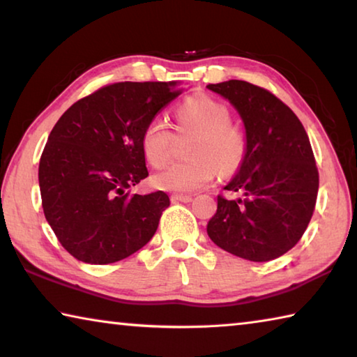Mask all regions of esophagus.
Wrapping results in <instances>:
<instances>
[{
    "label": "esophagus",
    "mask_w": 357,
    "mask_h": 357,
    "mask_svg": "<svg viewBox=\"0 0 357 357\" xmlns=\"http://www.w3.org/2000/svg\"><path fill=\"white\" fill-rule=\"evenodd\" d=\"M172 202L173 203H178V202L190 203L192 202V195H183V193H176V195H172Z\"/></svg>",
    "instance_id": "34e87169"
}]
</instances>
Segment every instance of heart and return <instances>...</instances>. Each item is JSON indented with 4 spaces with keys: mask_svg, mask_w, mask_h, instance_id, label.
Segmentation results:
<instances>
[{
    "mask_svg": "<svg viewBox=\"0 0 357 357\" xmlns=\"http://www.w3.org/2000/svg\"><path fill=\"white\" fill-rule=\"evenodd\" d=\"M176 130L197 134L189 154L192 160L176 162L155 173L153 183L160 190L195 192L215 179L219 167L233 172L244 157V137L229 126L228 108L206 94H195L176 108ZM174 135L164 119L154 118L142 134L144 159L153 167H162L170 159Z\"/></svg>",
    "mask_w": 357,
    "mask_h": 357,
    "instance_id": "heart-1",
    "label": "heart"
}]
</instances>
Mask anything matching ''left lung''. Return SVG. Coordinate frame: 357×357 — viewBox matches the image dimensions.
Returning <instances> with one entry per match:
<instances>
[{
    "label": "left lung",
    "mask_w": 357,
    "mask_h": 357,
    "mask_svg": "<svg viewBox=\"0 0 357 357\" xmlns=\"http://www.w3.org/2000/svg\"><path fill=\"white\" fill-rule=\"evenodd\" d=\"M239 113L244 157L223 187L238 198L217 197L208 222L215 245L250 261H271L298 244L312 219L318 170L298 116L266 89L243 80L208 84Z\"/></svg>",
    "instance_id": "1"
}]
</instances>
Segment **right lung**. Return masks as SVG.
Segmentation results:
<instances>
[{
  "label": "right lung",
  "instance_id": "add662e5",
  "mask_svg": "<svg viewBox=\"0 0 357 357\" xmlns=\"http://www.w3.org/2000/svg\"><path fill=\"white\" fill-rule=\"evenodd\" d=\"M173 82L108 84L75 102L48 135L39 162L45 219L72 257L108 264L154 236L165 192L132 195L148 176L142 134L183 89Z\"/></svg>",
  "mask_w": 357,
  "mask_h": 357
}]
</instances>
